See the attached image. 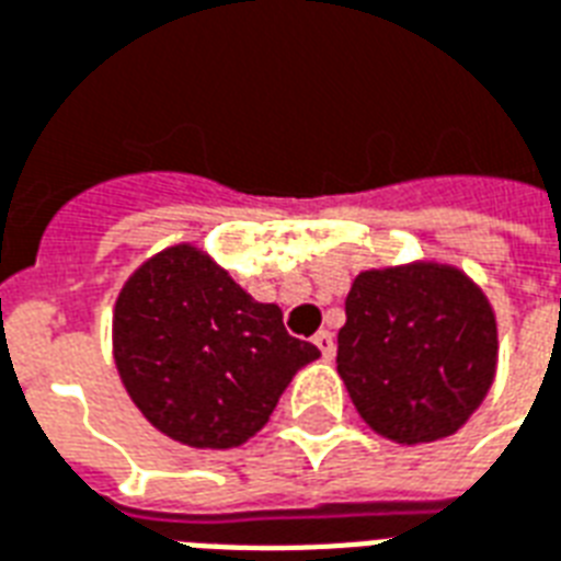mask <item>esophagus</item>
<instances>
[{"label":"esophagus","instance_id":"1","mask_svg":"<svg viewBox=\"0 0 561 561\" xmlns=\"http://www.w3.org/2000/svg\"><path fill=\"white\" fill-rule=\"evenodd\" d=\"M312 342L319 345L321 357L333 359V354H336V342H333V333H328V330H319V333L312 336Z\"/></svg>","mask_w":561,"mask_h":561}]
</instances>
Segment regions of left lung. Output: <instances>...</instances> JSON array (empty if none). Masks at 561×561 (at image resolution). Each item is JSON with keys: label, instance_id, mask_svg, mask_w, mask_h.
<instances>
[{"label": "left lung", "instance_id": "left-lung-1", "mask_svg": "<svg viewBox=\"0 0 561 561\" xmlns=\"http://www.w3.org/2000/svg\"><path fill=\"white\" fill-rule=\"evenodd\" d=\"M336 371L377 436L403 447L454 436L494 383L492 301L438 260L366 268L345 298Z\"/></svg>", "mask_w": 561, "mask_h": 561}]
</instances>
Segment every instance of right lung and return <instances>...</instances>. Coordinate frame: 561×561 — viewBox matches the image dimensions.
I'll use <instances>...</instances> for the list:
<instances>
[{"instance_id": "add662e5", "label": "right lung", "mask_w": 561, "mask_h": 561, "mask_svg": "<svg viewBox=\"0 0 561 561\" xmlns=\"http://www.w3.org/2000/svg\"><path fill=\"white\" fill-rule=\"evenodd\" d=\"M114 363L142 419L195 450H231L266 427L319 348L277 304L254 301L195 242L134 268L114 304Z\"/></svg>"}]
</instances>
